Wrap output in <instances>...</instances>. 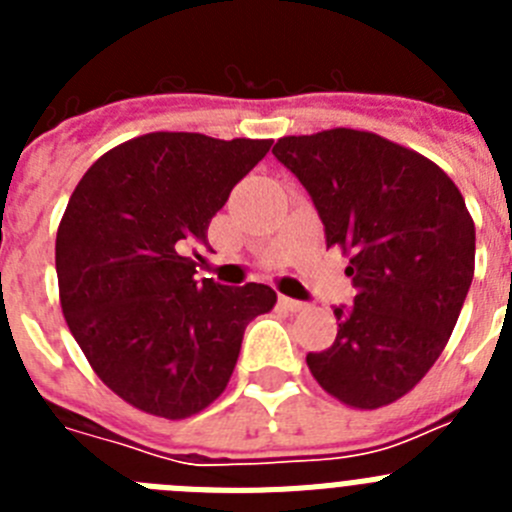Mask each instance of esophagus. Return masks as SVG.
<instances>
[{"instance_id": "1", "label": "esophagus", "mask_w": 512, "mask_h": 512, "mask_svg": "<svg viewBox=\"0 0 512 512\" xmlns=\"http://www.w3.org/2000/svg\"><path fill=\"white\" fill-rule=\"evenodd\" d=\"M279 302H282V307L284 310H289V312H302L305 310V302H300V300H292V297H279Z\"/></svg>"}]
</instances>
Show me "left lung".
<instances>
[{
  "instance_id": "obj_1",
  "label": "left lung",
  "mask_w": 512,
  "mask_h": 512,
  "mask_svg": "<svg viewBox=\"0 0 512 512\" xmlns=\"http://www.w3.org/2000/svg\"><path fill=\"white\" fill-rule=\"evenodd\" d=\"M271 153L307 189L356 287L354 307L333 310V346L307 366L348 408H384L449 343L474 277L472 215L431 158L369 130L284 135Z\"/></svg>"
}]
</instances>
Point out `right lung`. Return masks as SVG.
<instances>
[{
	"label": "right lung",
	"mask_w": 512,
	"mask_h": 512,
	"mask_svg": "<svg viewBox=\"0 0 512 512\" xmlns=\"http://www.w3.org/2000/svg\"><path fill=\"white\" fill-rule=\"evenodd\" d=\"M271 140L148 133L99 156L56 233L63 318L94 374L158 418L223 395L246 325L277 305L266 284L194 279L187 251Z\"/></svg>",
	"instance_id": "right-lung-1"
}]
</instances>
